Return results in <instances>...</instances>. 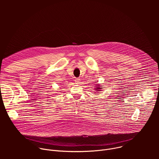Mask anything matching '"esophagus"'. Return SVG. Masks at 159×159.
Returning a JSON list of instances; mask_svg holds the SVG:
<instances>
[{
	"label": "esophagus",
	"instance_id": "obj_1",
	"mask_svg": "<svg viewBox=\"0 0 159 159\" xmlns=\"http://www.w3.org/2000/svg\"><path fill=\"white\" fill-rule=\"evenodd\" d=\"M75 82L76 84H80V79L79 78L75 79Z\"/></svg>",
	"mask_w": 159,
	"mask_h": 159
}]
</instances>
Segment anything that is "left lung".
Instances as JSON below:
<instances>
[{"label":"left lung","mask_w":159,"mask_h":159,"mask_svg":"<svg viewBox=\"0 0 159 159\" xmlns=\"http://www.w3.org/2000/svg\"><path fill=\"white\" fill-rule=\"evenodd\" d=\"M96 89H97V90H99V89H102V88H100V87H96ZM97 91H99V90H97Z\"/></svg>","instance_id":"8db88e82"}]
</instances>
